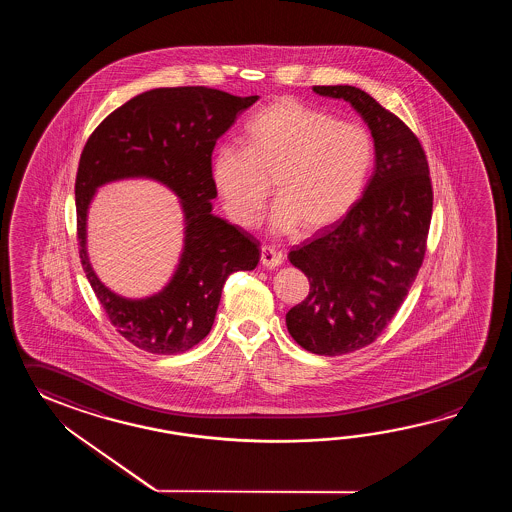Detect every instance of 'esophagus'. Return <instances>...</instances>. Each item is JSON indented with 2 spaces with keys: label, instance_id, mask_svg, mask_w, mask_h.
Segmentation results:
<instances>
[{
  "label": "esophagus",
  "instance_id": "1",
  "mask_svg": "<svg viewBox=\"0 0 512 512\" xmlns=\"http://www.w3.org/2000/svg\"><path fill=\"white\" fill-rule=\"evenodd\" d=\"M282 261V252L276 251L274 247H269V245L261 247V265H265V267H269V269H274V267L282 265Z\"/></svg>",
  "mask_w": 512,
  "mask_h": 512
}]
</instances>
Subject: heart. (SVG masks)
Instances as JSON below:
<instances>
[{"label": "heart", "instance_id": "obj_1", "mask_svg": "<svg viewBox=\"0 0 512 512\" xmlns=\"http://www.w3.org/2000/svg\"><path fill=\"white\" fill-rule=\"evenodd\" d=\"M370 133L357 122L291 97L258 109L243 130V146L221 144L212 157V181L229 218L254 227L272 194V229L315 234L335 225L359 199L370 172Z\"/></svg>", "mask_w": 512, "mask_h": 512}]
</instances>
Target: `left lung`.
<instances>
[{
  "label": "left lung",
  "instance_id": "8db88e82",
  "mask_svg": "<svg viewBox=\"0 0 512 512\" xmlns=\"http://www.w3.org/2000/svg\"><path fill=\"white\" fill-rule=\"evenodd\" d=\"M366 120L375 170L346 218L289 252L309 294L285 315L291 337L324 357L366 348L392 322L423 265L434 190L426 153L403 120L353 86H313Z\"/></svg>",
  "mask_w": 512,
  "mask_h": 512
}]
</instances>
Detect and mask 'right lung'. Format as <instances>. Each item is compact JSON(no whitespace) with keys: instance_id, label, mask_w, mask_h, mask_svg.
<instances>
[{"instance_id":"1","label":"right lung","mask_w":512,"mask_h":512,"mask_svg":"<svg viewBox=\"0 0 512 512\" xmlns=\"http://www.w3.org/2000/svg\"><path fill=\"white\" fill-rule=\"evenodd\" d=\"M256 100L205 86L159 87L109 113L87 139L75 181L78 254L109 322L139 349L175 355L194 348L212 329L230 274L252 271L260 261V241L214 216L210 205L218 196L212 181L216 141ZM124 176L161 180L186 212V251L175 278L144 301L111 294L86 260L90 197L98 185Z\"/></svg>"}]
</instances>
